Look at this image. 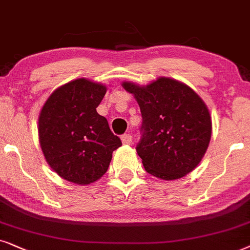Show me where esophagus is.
<instances>
[{
	"label": "esophagus",
	"mask_w": 250,
	"mask_h": 250,
	"mask_svg": "<svg viewBox=\"0 0 250 250\" xmlns=\"http://www.w3.org/2000/svg\"><path fill=\"white\" fill-rule=\"evenodd\" d=\"M121 141H122V143H123V144H125V145H129V144H130V143L132 142L131 135H129V134L122 135V136H121Z\"/></svg>",
	"instance_id": "esophagus-1"
}]
</instances>
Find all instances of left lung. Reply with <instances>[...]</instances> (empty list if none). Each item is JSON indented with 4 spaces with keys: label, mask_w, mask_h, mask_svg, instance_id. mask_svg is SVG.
<instances>
[{
    "label": "left lung",
    "mask_w": 250,
    "mask_h": 250,
    "mask_svg": "<svg viewBox=\"0 0 250 250\" xmlns=\"http://www.w3.org/2000/svg\"><path fill=\"white\" fill-rule=\"evenodd\" d=\"M143 118L136 146L145 170L165 181L184 177L200 164L211 138V116L200 96L175 79L158 78L146 85L125 81Z\"/></svg>",
    "instance_id": "left-lung-1"
}]
</instances>
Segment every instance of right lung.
<instances>
[{
    "label": "right lung",
    "mask_w": 250,
    "mask_h": 250,
    "mask_svg": "<svg viewBox=\"0 0 250 250\" xmlns=\"http://www.w3.org/2000/svg\"><path fill=\"white\" fill-rule=\"evenodd\" d=\"M107 86L76 79L56 89L39 115V141L56 174L78 185L98 181L122 145L96 108Z\"/></svg>",
    "instance_id": "1"
}]
</instances>
